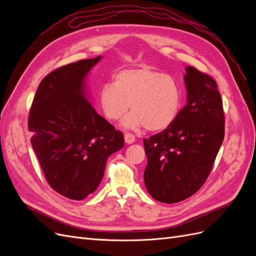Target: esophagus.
Wrapping results in <instances>:
<instances>
[{"instance_id": "1", "label": "esophagus", "mask_w": 256, "mask_h": 256, "mask_svg": "<svg viewBox=\"0 0 256 256\" xmlns=\"http://www.w3.org/2000/svg\"><path fill=\"white\" fill-rule=\"evenodd\" d=\"M124 138H125V142L127 144H132L136 141V138H134V136L132 134H125Z\"/></svg>"}]
</instances>
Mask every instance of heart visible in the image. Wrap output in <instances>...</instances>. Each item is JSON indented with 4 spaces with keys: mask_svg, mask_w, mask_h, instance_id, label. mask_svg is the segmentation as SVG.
Here are the masks:
<instances>
[{
    "mask_svg": "<svg viewBox=\"0 0 256 256\" xmlns=\"http://www.w3.org/2000/svg\"><path fill=\"white\" fill-rule=\"evenodd\" d=\"M99 106L109 120H122L128 129L144 127L161 131L170 127L180 114L182 104L180 84L171 76L148 66L127 68L116 72L113 83H104L98 92Z\"/></svg>",
    "mask_w": 256,
    "mask_h": 256,
    "instance_id": "heart-1",
    "label": "heart"
}]
</instances>
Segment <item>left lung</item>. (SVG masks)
<instances>
[{
	"label": "left lung",
	"mask_w": 256,
	"mask_h": 256,
	"mask_svg": "<svg viewBox=\"0 0 256 256\" xmlns=\"http://www.w3.org/2000/svg\"><path fill=\"white\" fill-rule=\"evenodd\" d=\"M187 104L171 126L144 138L147 191L162 203L180 202L202 187L224 138L221 95L210 76L186 68Z\"/></svg>",
	"instance_id": "8db88e82"
}]
</instances>
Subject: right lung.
I'll list each match as a JSON object with an SVG mask.
<instances>
[{
  "mask_svg": "<svg viewBox=\"0 0 256 256\" xmlns=\"http://www.w3.org/2000/svg\"><path fill=\"white\" fill-rule=\"evenodd\" d=\"M100 60H81L46 76L28 116L30 144L46 180L76 200L98 188L108 158L125 144L120 131L88 102L86 76Z\"/></svg>",
  "mask_w": 256,
  "mask_h": 256,
  "instance_id": "add662e5",
  "label": "right lung"
}]
</instances>
